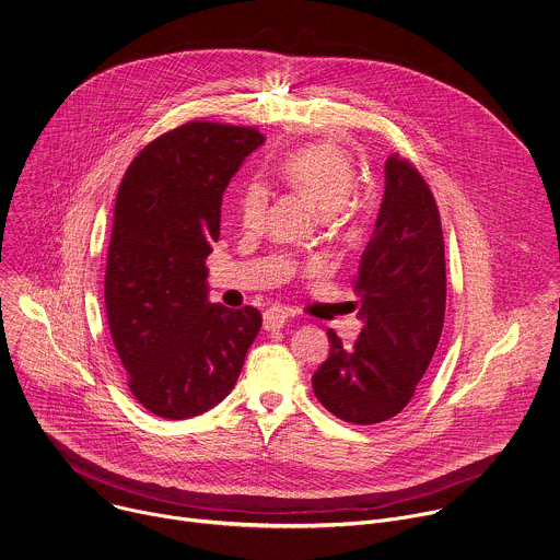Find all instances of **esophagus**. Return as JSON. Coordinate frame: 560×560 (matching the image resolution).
Listing matches in <instances>:
<instances>
[{
  "instance_id": "34e87169",
  "label": "esophagus",
  "mask_w": 560,
  "mask_h": 560,
  "mask_svg": "<svg viewBox=\"0 0 560 560\" xmlns=\"http://www.w3.org/2000/svg\"><path fill=\"white\" fill-rule=\"evenodd\" d=\"M288 318H290L288 310H283L279 305L270 307V310L264 312V329L266 331H279L288 323Z\"/></svg>"
}]
</instances>
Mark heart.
Returning a JSON list of instances; mask_svg holds the SVG:
<instances>
[{"mask_svg":"<svg viewBox=\"0 0 560 560\" xmlns=\"http://www.w3.org/2000/svg\"><path fill=\"white\" fill-rule=\"evenodd\" d=\"M281 178L301 194L316 211L342 215L358 183L351 156L334 143H314L294 150L281 163ZM268 207V189L248 183L240 198V213L246 226H257Z\"/></svg>","mask_w":560,"mask_h":560,"instance_id":"heart-1","label":"heart"}]
</instances>
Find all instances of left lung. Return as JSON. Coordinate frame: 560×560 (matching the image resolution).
<instances>
[{
    "label": "left lung",
    "instance_id": "1",
    "mask_svg": "<svg viewBox=\"0 0 560 560\" xmlns=\"http://www.w3.org/2000/svg\"><path fill=\"white\" fill-rule=\"evenodd\" d=\"M384 172V200L353 279L364 327L351 349L329 329V358L312 377L316 399L355 425L388 421L410 404L445 323V242L436 200L399 154L386 159Z\"/></svg>",
    "mask_w": 560,
    "mask_h": 560
}]
</instances>
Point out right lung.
<instances>
[{
	"instance_id": "add662e5",
	"label": "right lung",
	"mask_w": 560,
	"mask_h": 560,
	"mask_svg": "<svg viewBox=\"0 0 560 560\" xmlns=\"http://www.w3.org/2000/svg\"><path fill=\"white\" fill-rule=\"evenodd\" d=\"M266 137L257 128L189 121L150 141L128 165L113 215L104 303L132 397L180 421L235 386L261 314L207 299L222 194Z\"/></svg>"
}]
</instances>
